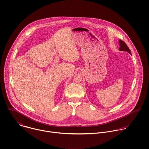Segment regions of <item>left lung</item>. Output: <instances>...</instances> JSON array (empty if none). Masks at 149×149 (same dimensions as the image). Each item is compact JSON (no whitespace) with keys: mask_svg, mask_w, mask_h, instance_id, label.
<instances>
[{"mask_svg":"<svg viewBox=\"0 0 149 149\" xmlns=\"http://www.w3.org/2000/svg\"><path fill=\"white\" fill-rule=\"evenodd\" d=\"M119 43H120V48H119V49H120V51L127 52L128 53H130V54H131V52L130 49H129V47H128V46L127 45V44H126L123 40H119Z\"/></svg>","mask_w":149,"mask_h":149,"instance_id":"left-lung-1","label":"left lung"}]
</instances>
